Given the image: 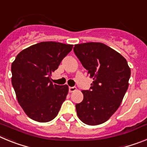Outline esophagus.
Segmentation results:
<instances>
[{
    "mask_svg": "<svg viewBox=\"0 0 147 147\" xmlns=\"http://www.w3.org/2000/svg\"><path fill=\"white\" fill-rule=\"evenodd\" d=\"M76 90V88L75 87H69V92L70 93H72V92Z\"/></svg>",
    "mask_w": 147,
    "mask_h": 147,
    "instance_id": "1",
    "label": "esophagus"
}]
</instances>
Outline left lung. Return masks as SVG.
<instances>
[{
	"label": "left lung",
	"instance_id": "obj_1",
	"mask_svg": "<svg viewBox=\"0 0 147 147\" xmlns=\"http://www.w3.org/2000/svg\"><path fill=\"white\" fill-rule=\"evenodd\" d=\"M74 51L93 80L89 90H82V102L76 105L78 117L88 125L103 124L121 103L130 67L123 56L102 42L76 44Z\"/></svg>",
	"mask_w": 147,
	"mask_h": 147
}]
</instances>
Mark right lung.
Instances as JSON below:
<instances>
[{"label":"right lung","instance_id":"add662e5","mask_svg":"<svg viewBox=\"0 0 147 147\" xmlns=\"http://www.w3.org/2000/svg\"><path fill=\"white\" fill-rule=\"evenodd\" d=\"M72 49L70 44L41 42L17 55L11 64V84L18 103L30 119L48 122L57 115L68 86L53 84L51 76Z\"/></svg>","mask_w":147,"mask_h":147}]
</instances>
